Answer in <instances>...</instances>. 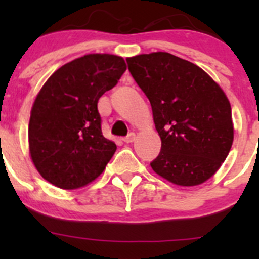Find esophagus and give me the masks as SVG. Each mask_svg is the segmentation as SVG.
Segmentation results:
<instances>
[{"label":"esophagus","mask_w":259,"mask_h":259,"mask_svg":"<svg viewBox=\"0 0 259 259\" xmlns=\"http://www.w3.org/2000/svg\"><path fill=\"white\" fill-rule=\"evenodd\" d=\"M135 140V134L134 133H130L129 135H127V137H125L124 138V142L125 143H127V144H129V143H133Z\"/></svg>","instance_id":"esophagus-1"}]
</instances>
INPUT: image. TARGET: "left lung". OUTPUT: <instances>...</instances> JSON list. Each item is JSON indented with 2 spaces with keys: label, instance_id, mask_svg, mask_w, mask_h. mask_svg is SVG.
Here are the masks:
<instances>
[{
  "label": "left lung",
  "instance_id": "obj_1",
  "mask_svg": "<svg viewBox=\"0 0 259 259\" xmlns=\"http://www.w3.org/2000/svg\"><path fill=\"white\" fill-rule=\"evenodd\" d=\"M149 99L161 150L150 165L180 187L203 184L218 171L234 138L231 103L207 72L169 52L127 57Z\"/></svg>",
  "mask_w": 259,
  "mask_h": 259
}]
</instances>
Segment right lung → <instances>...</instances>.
Listing matches in <instances>:
<instances>
[{"mask_svg": "<svg viewBox=\"0 0 259 259\" xmlns=\"http://www.w3.org/2000/svg\"><path fill=\"white\" fill-rule=\"evenodd\" d=\"M126 70L121 56L89 54L57 69L38 91L28 124V150L40 176L65 190L94 182L116 145L101 133L98 101Z\"/></svg>", "mask_w": 259, "mask_h": 259, "instance_id": "1", "label": "right lung"}]
</instances>
